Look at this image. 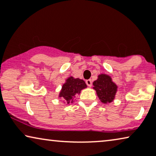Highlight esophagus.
I'll list each match as a JSON object with an SVG mask.
<instances>
[{
	"label": "esophagus",
	"mask_w": 156,
	"mask_h": 156,
	"mask_svg": "<svg viewBox=\"0 0 156 156\" xmlns=\"http://www.w3.org/2000/svg\"><path fill=\"white\" fill-rule=\"evenodd\" d=\"M86 83L87 84V86L90 87L91 86H92V80L91 79H88V80H86Z\"/></svg>",
	"instance_id": "34e87169"
}]
</instances>
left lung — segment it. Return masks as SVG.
<instances>
[{
  "label": "left lung",
  "mask_w": 156,
  "mask_h": 156,
  "mask_svg": "<svg viewBox=\"0 0 156 156\" xmlns=\"http://www.w3.org/2000/svg\"><path fill=\"white\" fill-rule=\"evenodd\" d=\"M93 88L97 95L103 103H111L115 98L117 86L112 81L111 78L105 74H101L98 78L93 82Z\"/></svg>",
  "instance_id": "obj_1"
}]
</instances>
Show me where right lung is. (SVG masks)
Listing matches in <instances>:
<instances>
[{"instance_id": "1", "label": "right lung", "mask_w": 156, "mask_h": 156, "mask_svg": "<svg viewBox=\"0 0 156 156\" xmlns=\"http://www.w3.org/2000/svg\"><path fill=\"white\" fill-rule=\"evenodd\" d=\"M86 87L87 86L84 80L70 77L63 85L59 97L65 99L68 104H69L70 103H73L75 95L80 93L82 89L86 88Z\"/></svg>"}]
</instances>
